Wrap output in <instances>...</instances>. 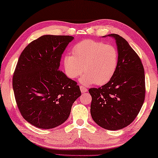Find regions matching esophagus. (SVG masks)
Returning a JSON list of instances; mask_svg holds the SVG:
<instances>
[{
    "instance_id": "34e87169",
    "label": "esophagus",
    "mask_w": 158,
    "mask_h": 158,
    "mask_svg": "<svg viewBox=\"0 0 158 158\" xmlns=\"http://www.w3.org/2000/svg\"><path fill=\"white\" fill-rule=\"evenodd\" d=\"M80 90H81V93H86V92L88 91L87 88H85L84 86H82V85H81L80 86Z\"/></svg>"
}]
</instances>
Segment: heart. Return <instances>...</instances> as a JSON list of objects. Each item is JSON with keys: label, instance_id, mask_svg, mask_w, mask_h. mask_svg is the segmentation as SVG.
Segmentation results:
<instances>
[{"label": "heart", "instance_id": "1", "mask_svg": "<svg viewBox=\"0 0 158 158\" xmlns=\"http://www.w3.org/2000/svg\"><path fill=\"white\" fill-rule=\"evenodd\" d=\"M118 52L112 45L93 40H85L73 48V55L65 54L63 60L66 75L73 79L83 71L80 82L85 85L96 83L106 84L115 73L118 65Z\"/></svg>", "mask_w": 158, "mask_h": 158}]
</instances>
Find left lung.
<instances>
[{"mask_svg":"<svg viewBox=\"0 0 158 158\" xmlns=\"http://www.w3.org/2000/svg\"><path fill=\"white\" fill-rule=\"evenodd\" d=\"M115 40L118 65L107 84L89 89L92 96V118L99 127L119 130L133 122L144 104V70L141 60L128 43L118 34H110Z\"/></svg>","mask_w":158,"mask_h":158,"instance_id":"left-lung-1","label":"left lung"}]
</instances>
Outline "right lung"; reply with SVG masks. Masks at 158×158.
Returning <instances> with one entry per match:
<instances>
[{"label": "right lung", "instance_id": "obj_1", "mask_svg": "<svg viewBox=\"0 0 158 158\" xmlns=\"http://www.w3.org/2000/svg\"><path fill=\"white\" fill-rule=\"evenodd\" d=\"M73 39L44 35L20 55L12 80L14 96L23 117L37 128L50 129L64 123L81 96L77 82L59 70L62 54Z\"/></svg>", "mask_w": 158, "mask_h": 158}]
</instances>
